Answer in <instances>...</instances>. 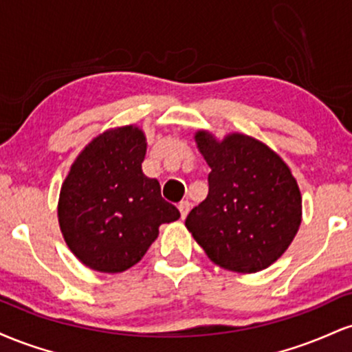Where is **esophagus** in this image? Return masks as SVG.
Returning <instances> with one entry per match:
<instances>
[{"instance_id":"1","label":"esophagus","mask_w":352,"mask_h":352,"mask_svg":"<svg viewBox=\"0 0 352 352\" xmlns=\"http://www.w3.org/2000/svg\"><path fill=\"white\" fill-rule=\"evenodd\" d=\"M188 210H190V204H188V201H187V200L180 201V204H179V212H180L182 220H185V217H187Z\"/></svg>"}]
</instances>
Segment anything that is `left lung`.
I'll use <instances>...</instances> for the list:
<instances>
[{
	"label": "left lung",
	"instance_id": "obj_1",
	"mask_svg": "<svg viewBox=\"0 0 352 352\" xmlns=\"http://www.w3.org/2000/svg\"><path fill=\"white\" fill-rule=\"evenodd\" d=\"M207 160L208 195L192 208L185 227L213 263L238 273L273 265L301 223V193L289 167L260 140L195 134Z\"/></svg>",
	"mask_w": 352,
	"mask_h": 352
}]
</instances>
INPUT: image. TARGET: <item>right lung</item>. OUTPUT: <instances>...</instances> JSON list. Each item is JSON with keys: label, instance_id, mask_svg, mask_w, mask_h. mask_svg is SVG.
<instances>
[{"label": "right lung", "instance_id": "add662e5", "mask_svg": "<svg viewBox=\"0 0 352 352\" xmlns=\"http://www.w3.org/2000/svg\"><path fill=\"white\" fill-rule=\"evenodd\" d=\"M145 151L139 127L106 131L79 153L60 187V232L91 270L125 272L142 260L160 225L180 218L159 182L144 175Z\"/></svg>", "mask_w": 352, "mask_h": 352}]
</instances>
